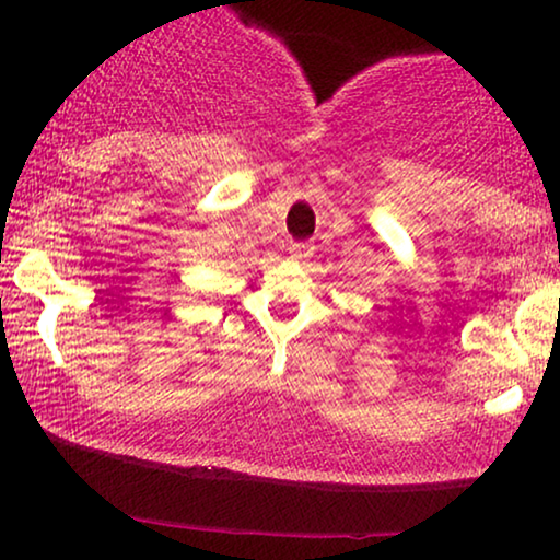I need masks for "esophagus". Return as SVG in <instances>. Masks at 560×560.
Instances as JSON below:
<instances>
[{
	"instance_id": "esophagus-1",
	"label": "esophagus",
	"mask_w": 560,
	"mask_h": 560,
	"mask_svg": "<svg viewBox=\"0 0 560 560\" xmlns=\"http://www.w3.org/2000/svg\"><path fill=\"white\" fill-rule=\"evenodd\" d=\"M288 255L293 257V259H298V262H303V259L313 257V247H311V244L295 242V244H290V247H288Z\"/></svg>"
}]
</instances>
